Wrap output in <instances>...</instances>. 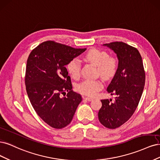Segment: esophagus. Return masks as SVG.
I'll return each instance as SVG.
<instances>
[{"label": "esophagus", "instance_id": "esophagus-1", "mask_svg": "<svg viewBox=\"0 0 160 160\" xmlns=\"http://www.w3.org/2000/svg\"><path fill=\"white\" fill-rule=\"evenodd\" d=\"M84 99L87 100V101H88V102H90V101H92V100H93V98H90V97H84Z\"/></svg>", "mask_w": 160, "mask_h": 160}]
</instances>
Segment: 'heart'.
<instances>
[{
  "mask_svg": "<svg viewBox=\"0 0 160 160\" xmlns=\"http://www.w3.org/2000/svg\"><path fill=\"white\" fill-rule=\"evenodd\" d=\"M83 59L98 66V74L102 78L109 79L114 76L118 68L117 60L109 56L105 51L97 49L90 50L83 56ZM69 74L73 78H78L80 74V62L78 58L71 60L66 66ZM103 86L100 80H86L77 85V90L80 93L94 96Z\"/></svg>",
  "mask_w": 160,
  "mask_h": 160,
  "instance_id": "b5f03b06",
  "label": "heart"
}]
</instances>
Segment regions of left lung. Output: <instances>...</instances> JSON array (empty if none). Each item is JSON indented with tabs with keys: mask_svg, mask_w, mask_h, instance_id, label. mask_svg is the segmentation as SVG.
<instances>
[{
	"mask_svg": "<svg viewBox=\"0 0 160 160\" xmlns=\"http://www.w3.org/2000/svg\"><path fill=\"white\" fill-rule=\"evenodd\" d=\"M116 54L118 66L107 88L112 99L102 100L99 121L107 128L116 129L126 122L134 113L145 85L146 74L142 56L137 48L122 42L105 44Z\"/></svg>",
	"mask_w": 160,
	"mask_h": 160,
	"instance_id": "8db88e82",
	"label": "left lung"
}]
</instances>
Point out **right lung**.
<instances>
[{
  "label": "right lung",
  "mask_w": 160,
  "mask_h": 160,
  "mask_svg": "<svg viewBox=\"0 0 160 160\" xmlns=\"http://www.w3.org/2000/svg\"><path fill=\"white\" fill-rule=\"evenodd\" d=\"M86 50L49 40L37 46L28 56L26 90L37 114L52 128L61 129L68 125L82 100L72 90L65 66ZM66 91L67 96L62 97Z\"/></svg>",
  "instance_id": "1"
}]
</instances>
